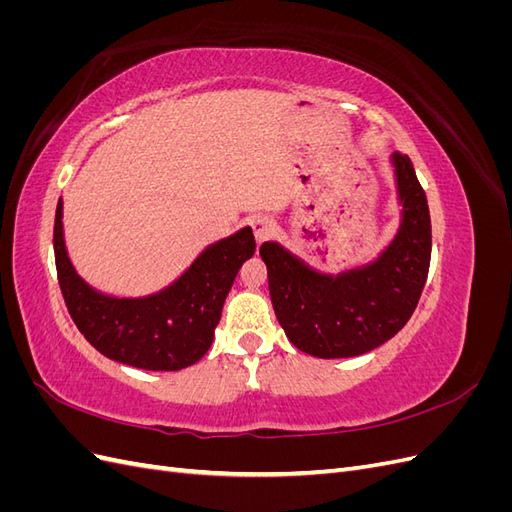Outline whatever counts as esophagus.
I'll list each match as a JSON object with an SVG mask.
<instances>
[{
    "label": "esophagus",
    "instance_id": "1",
    "mask_svg": "<svg viewBox=\"0 0 512 512\" xmlns=\"http://www.w3.org/2000/svg\"><path fill=\"white\" fill-rule=\"evenodd\" d=\"M252 230H254V237H256V243L260 245L262 241H267L271 235H273V222L269 218H262V215H258V218H254L252 222Z\"/></svg>",
    "mask_w": 512,
    "mask_h": 512
}]
</instances>
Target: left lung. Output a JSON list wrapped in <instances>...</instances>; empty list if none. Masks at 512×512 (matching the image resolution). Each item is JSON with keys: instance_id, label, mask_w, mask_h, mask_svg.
I'll return each mask as SVG.
<instances>
[{"instance_id": "8db88e82", "label": "left lung", "mask_w": 512, "mask_h": 512, "mask_svg": "<svg viewBox=\"0 0 512 512\" xmlns=\"http://www.w3.org/2000/svg\"><path fill=\"white\" fill-rule=\"evenodd\" d=\"M401 222L376 260L320 273L277 241L260 245L271 303L290 342L318 359H348L404 329L421 299L431 260L427 196L404 153H393Z\"/></svg>"}]
</instances>
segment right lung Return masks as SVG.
<instances>
[{"label": "right lung", "instance_id": "1", "mask_svg": "<svg viewBox=\"0 0 512 512\" xmlns=\"http://www.w3.org/2000/svg\"><path fill=\"white\" fill-rule=\"evenodd\" d=\"M64 200L55 211L53 250L68 312L87 342L108 359L147 371H179L203 359L224 301L256 241L245 226L207 245L177 280L147 297H111L76 273L64 241Z\"/></svg>", "mask_w": 512, "mask_h": 512}]
</instances>
